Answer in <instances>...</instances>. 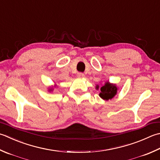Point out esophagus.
<instances>
[{
    "mask_svg": "<svg viewBox=\"0 0 160 160\" xmlns=\"http://www.w3.org/2000/svg\"><path fill=\"white\" fill-rule=\"evenodd\" d=\"M77 76L78 78H83L84 76V75L83 73H82V72H78L77 73Z\"/></svg>",
    "mask_w": 160,
    "mask_h": 160,
    "instance_id": "obj_1",
    "label": "esophagus"
}]
</instances>
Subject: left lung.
<instances>
[{"label": "left lung", "instance_id": "left-lung-1", "mask_svg": "<svg viewBox=\"0 0 160 160\" xmlns=\"http://www.w3.org/2000/svg\"><path fill=\"white\" fill-rule=\"evenodd\" d=\"M96 88H98V86L96 87ZM117 88L115 85L110 84L108 82H105L104 85L101 87V93L99 96L104 100L112 99L117 93Z\"/></svg>", "mask_w": 160, "mask_h": 160}]
</instances>
